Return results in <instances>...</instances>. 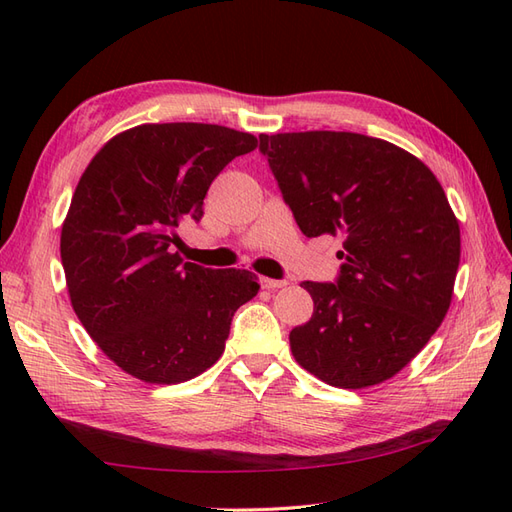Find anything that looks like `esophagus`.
<instances>
[{"instance_id":"34e87169","label":"esophagus","mask_w":512,"mask_h":512,"mask_svg":"<svg viewBox=\"0 0 512 512\" xmlns=\"http://www.w3.org/2000/svg\"><path fill=\"white\" fill-rule=\"evenodd\" d=\"M260 284H263V289L276 291V289H282V286H286L289 282H286V280H273V278H260Z\"/></svg>"}]
</instances>
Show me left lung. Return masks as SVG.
<instances>
[{"label": "left lung", "mask_w": 512, "mask_h": 512, "mask_svg": "<svg viewBox=\"0 0 512 512\" xmlns=\"http://www.w3.org/2000/svg\"><path fill=\"white\" fill-rule=\"evenodd\" d=\"M284 202L306 236L343 239L334 282H302L315 302L291 330L306 371L341 389L393 378L441 326L460 263V228L419 158L356 132L260 134Z\"/></svg>", "instance_id": "obj_1"}]
</instances>
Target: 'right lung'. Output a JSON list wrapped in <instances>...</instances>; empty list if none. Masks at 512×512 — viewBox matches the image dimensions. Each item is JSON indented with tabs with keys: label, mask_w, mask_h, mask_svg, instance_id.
<instances>
[{
	"label": "right lung",
	"mask_w": 512,
	"mask_h": 512,
	"mask_svg": "<svg viewBox=\"0 0 512 512\" xmlns=\"http://www.w3.org/2000/svg\"><path fill=\"white\" fill-rule=\"evenodd\" d=\"M254 134L213 123H143L82 173L60 232L71 306L112 363L149 384L186 382L226 350L236 308L260 284L245 269L182 263L180 223Z\"/></svg>",
	"instance_id": "add662e5"
}]
</instances>
